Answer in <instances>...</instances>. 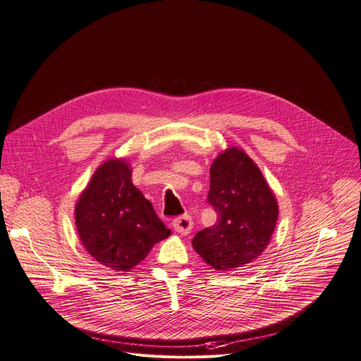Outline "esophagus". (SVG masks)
Masks as SVG:
<instances>
[{"mask_svg": "<svg viewBox=\"0 0 361 361\" xmlns=\"http://www.w3.org/2000/svg\"><path fill=\"white\" fill-rule=\"evenodd\" d=\"M192 226H194V221H192V219H190L189 214L179 216L173 220V227L179 233V235H188V233L192 230Z\"/></svg>", "mask_w": 361, "mask_h": 361, "instance_id": "obj_1", "label": "esophagus"}]
</instances>
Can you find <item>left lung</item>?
<instances>
[{
    "instance_id": "8db88e82",
    "label": "left lung",
    "mask_w": 361,
    "mask_h": 361,
    "mask_svg": "<svg viewBox=\"0 0 361 361\" xmlns=\"http://www.w3.org/2000/svg\"><path fill=\"white\" fill-rule=\"evenodd\" d=\"M207 202L217 223L192 239L200 257L217 271H231L257 259L267 247L279 205L258 166L236 147L220 154L209 169Z\"/></svg>"
}]
</instances>
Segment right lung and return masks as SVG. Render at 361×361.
<instances>
[{
    "instance_id": "1",
    "label": "right lung",
    "mask_w": 361,
    "mask_h": 361,
    "mask_svg": "<svg viewBox=\"0 0 361 361\" xmlns=\"http://www.w3.org/2000/svg\"><path fill=\"white\" fill-rule=\"evenodd\" d=\"M75 224L90 255L115 271H130L171 235L133 185L125 160H109L97 169L75 205Z\"/></svg>"
}]
</instances>
